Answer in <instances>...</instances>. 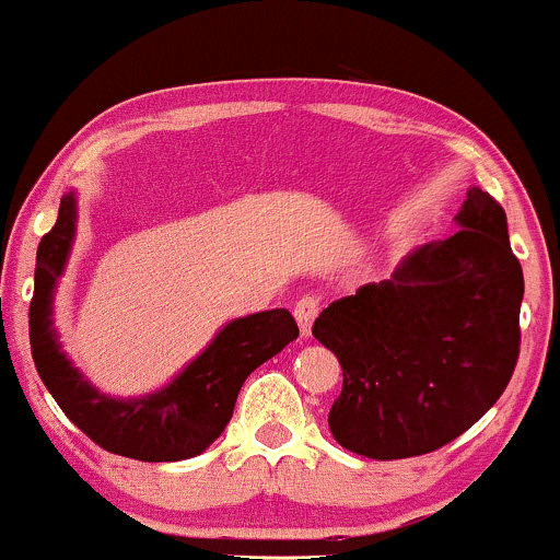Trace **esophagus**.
Masks as SVG:
<instances>
[{"label": "esophagus", "instance_id": "esophagus-1", "mask_svg": "<svg viewBox=\"0 0 560 560\" xmlns=\"http://www.w3.org/2000/svg\"><path fill=\"white\" fill-rule=\"evenodd\" d=\"M318 313H320V300L318 298H311V294L300 298L298 305H294V318H298L302 337H311L313 320H316Z\"/></svg>", "mask_w": 560, "mask_h": 560}]
</instances>
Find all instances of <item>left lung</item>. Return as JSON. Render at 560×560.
Wrapping results in <instances>:
<instances>
[{"label": "left lung", "instance_id": "1", "mask_svg": "<svg viewBox=\"0 0 560 560\" xmlns=\"http://www.w3.org/2000/svg\"><path fill=\"white\" fill-rule=\"evenodd\" d=\"M458 231L405 258L392 279L331 302L313 337L342 363L334 440L374 460L413 458L471 429L518 361L522 262L505 210L471 186Z\"/></svg>", "mask_w": 560, "mask_h": 560}]
</instances>
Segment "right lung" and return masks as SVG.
<instances>
[{
	"label": "right lung",
	"instance_id": "obj_1",
	"mask_svg": "<svg viewBox=\"0 0 560 560\" xmlns=\"http://www.w3.org/2000/svg\"><path fill=\"white\" fill-rule=\"evenodd\" d=\"M75 240V195L60 199V213L36 249L34 300L28 311L31 355L44 387L62 413L107 453L147 464L195 458L221 436L234 413L244 378L298 339L284 307L229 320L215 339L168 387L141 397H107L81 376L57 342L52 302L57 279Z\"/></svg>",
	"mask_w": 560,
	"mask_h": 560
}]
</instances>
